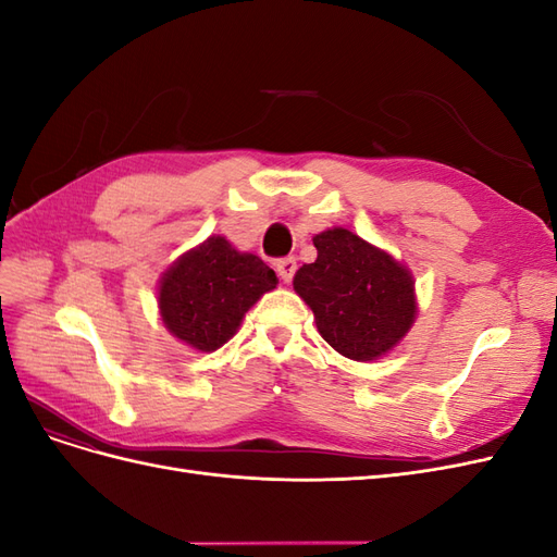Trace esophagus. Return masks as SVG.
I'll list each match as a JSON object with an SVG mask.
<instances>
[{
  "label": "esophagus",
  "mask_w": 557,
  "mask_h": 557,
  "mask_svg": "<svg viewBox=\"0 0 557 557\" xmlns=\"http://www.w3.org/2000/svg\"><path fill=\"white\" fill-rule=\"evenodd\" d=\"M276 272H278V276H281V281L290 283L293 276H295V272H297V260H295V258H281V260L276 262Z\"/></svg>",
  "instance_id": "1"
}]
</instances>
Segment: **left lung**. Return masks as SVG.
<instances>
[{
    "mask_svg": "<svg viewBox=\"0 0 557 557\" xmlns=\"http://www.w3.org/2000/svg\"><path fill=\"white\" fill-rule=\"evenodd\" d=\"M313 246L315 262L299 267L293 285L320 336L350 360L385 356L413 325L411 274L344 227L315 234Z\"/></svg>",
    "mask_w": 557,
    "mask_h": 557,
    "instance_id": "obj_1",
    "label": "left lung"
}]
</instances>
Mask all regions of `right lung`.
Instances as JSON below:
<instances>
[{"mask_svg": "<svg viewBox=\"0 0 557 557\" xmlns=\"http://www.w3.org/2000/svg\"><path fill=\"white\" fill-rule=\"evenodd\" d=\"M276 274L225 237L193 248L160 281V315L176 339L197 350L221 348L256 301L276 288Z\"/></svg>", "mask_w": 557, "mask_h": 557, "instance_id": "add662e5", "label": "right lung"}]
</instances>
